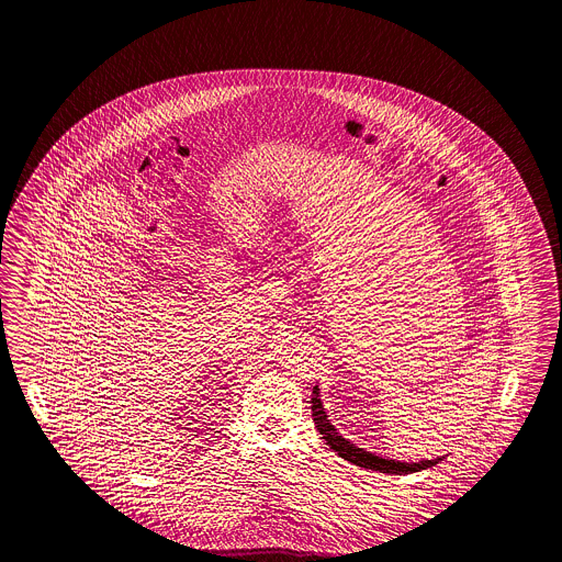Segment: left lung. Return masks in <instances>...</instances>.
<instances>
[{"label":"left lung","instance_id":"8db88e82","mask_svg":"<svg viewBox=\"0 0 562 562\" xmlns=\"http://www.w3.org/2000/svg\"><path fill=\"white\" fill-rule=\"evenodd\" d=\"M311 411H313V420H315V427L319 429L322 438L325 443L338 452L342 459L351 461L359 468H366V470H374V472L383 473H414L420 472V470H427V468H434L438 465L440 461H443V457L440 459H434V461H420V463H402V461H393V459H383V457H376L363 448H357L355 443L345 440L336 429L334 425L329 423L327 414H325L324 406H322V397H319V389L315 386L313 389V397H311Z\"/></svg>","mask_w":562,"mask_h":562}]
</instances>
